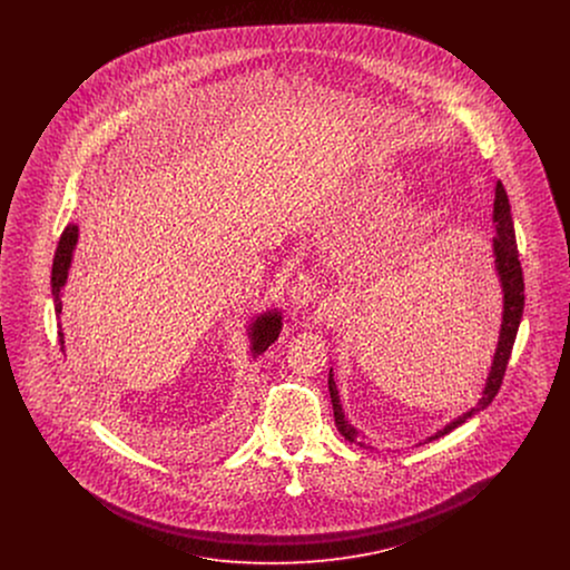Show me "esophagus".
<instances>
[{
    "label": "esophagus",
    "instance_id": "1",
    "mask_svg": "<svg viewBox=\"0 0 570 570\" xmlns=\"http://www.w3.org/2000/svg\"><path fill=\"white\" fill-rule=\"evenodd\" d=\"M318 293V279L309 273H301L291 288V301L297 309H303L316 301Z\"/></svg>",
    "mask_w": 570,
    "mask_h": 570
}]
</instances>
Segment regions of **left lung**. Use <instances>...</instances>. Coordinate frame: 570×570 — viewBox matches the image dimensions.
<instances>
[{
	"label": "left lung",
	"instance_id": "1",
	"mask_svg": "<svg viewBox=\"0 0 570 570\" xmlns=\"http://www.w3.org/2000/svg\"><path fill=\"white\" fill-rule=\"evenodd\" d=\"M493 224H495V237H493V263H495V273L500 277V286H502V325H500V337H498V346L495 354L491 361V370H489L488 382L483 389V397L479 400V404L470 407L468 412H463L455 421H451L449 425H444V430L430 435L425 442L438 440L442 435L453 432L455 428H460L461 423H465L472 414L485 410L493 402V397L500 391V384L504 379L509 358L513 353V344H515L517 328L523 316V272H521V263H519V252H517L515 226H513V216H511V203L507 190L502 186V181L495 184V198H493ZM328 393H331V404H333V416H335V425L340 430V434L344 435L348 442H354L358 446H365L358 440V432L351 425V421L344 414V407L340 402V393L333 380V367L328 370ZM372 449V446H370Z\"/></svg>",
	"mask_w": 570,
	"mask_h": 570
}]
</instances>
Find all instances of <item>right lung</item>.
<instances>
[{
  "mask_svg": "<svg viewBox=\"0 0 570 570\" xmlns=\"http://www.w3.org/2000/svg\"><path fill=\"white\" fill-rule=\"evenodd\" d=\"M79 242V226L77 224H68L59 237L57 252L53 258V272H51V286H53L55 314H61V288L66 286L68 272L72 265V254ZM282 331V312L269 309L261 316H256L252 321V325L247 328V337H249V353L252 356L265 353L273 342L277 340ZM59 344L63 348V331L59 325Z\"/></svg>",
  "mask_w": 570,
  "mask_h": 570,
  "instance_id": "right-lung-1",
  "label": "right lung"
}]
</instances>
